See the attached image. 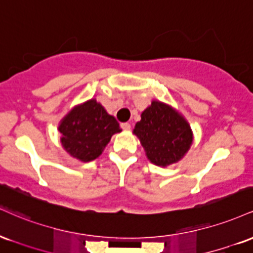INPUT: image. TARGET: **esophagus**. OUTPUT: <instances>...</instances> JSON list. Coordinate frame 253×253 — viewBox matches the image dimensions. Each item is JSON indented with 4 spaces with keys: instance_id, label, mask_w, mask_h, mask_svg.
<instances>
[{
    "instance_id": "34e87169",
    "label": "esophagus",
    "mask_w": 253,
    "mask_h": 253,
    "mask_svg": "<svg viewBox=\"0 0 253 253\" xmlns=\"http://www.w3.org/2000/svg\"><path fill=\"white\" fill-rule=\"evenodd\" d=\"M121 128L125 129V130H129L130 129V124H128V123L121 124Z\"/></svg>"
}]
</instances>
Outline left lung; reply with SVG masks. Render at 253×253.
<instances>
[{
	"instance_id": "obj_1",
	"label": "left lung",
	"mask_w": 253,
	"mask_h": 253,
	"mask_svg": "<svg viewBox=\"0 0 253 253\" xmlns=\"http://www.w3.org/2000/svg\"><path fill=\"white\" fill-rule=\"evenodd\" d=\"M133 134L138 136L147 159L158 167H168L181 161L193 144L189 123L169 104L153 100L141 113Z\"/></svg>"
}]
</instances>
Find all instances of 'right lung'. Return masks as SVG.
<instances>
[{"mask_svg": "<svg viewBox=\"0 0 253 253\" xmlns=\"http://www.w3.org/2000/svg\"><path fill=\"white\" fill-rule=\"evenodd\" d=\"M58 130L63 149L86 163L101 156L112 136L120 133L121 128L102 104L91 98L70 109L60 120Z\"/></svg>", "mask_w": 253, "mask_h": 253, "instance_id": "right-lung-1", "label": "right lung"}]
</instances>
